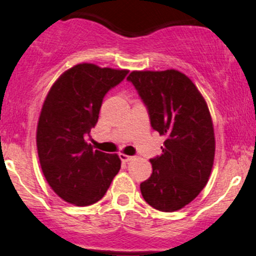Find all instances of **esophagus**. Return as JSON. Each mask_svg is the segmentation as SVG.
Wrapping results in <instances>:
<instances>
[{
	"label": "esophagus",
	"instance_id": "esophagus-1",
	"mask_svg": "<svg viewBox=\"0 0 256 256\" xmlns=\"http://www.w3.org/2000/svg\"><path fill=\"white\" fill-rule=\"evenodd\" d=\"M119 158H120V160L122 161V162H128V161L132 160V156H130V155L122 154V152H120V154H119Z\"/></svg>",
	"mask_w": 256,
	"mask_h": 256
}]
</instances>
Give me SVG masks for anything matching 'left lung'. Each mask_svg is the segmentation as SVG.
Segmentation results:
<instances>
[{"mask_svg": "<svg viewBox=\"0 0 256 256\" xmlns=\"http://www.w3.org/2000/svg\"><path fill=\"white\" fill-rule=\"evenodd\" d=\"M128 80L146 107L152 128L166 137L162 154L150 158L152 173L140 183V192L155 210L174 212L201 192L212 171L216 140L207 104L176 70L134 71Z\"/></svg>", "mask_w": 256, "mask_h": 256, "instance_id": "obj_1", "label": "left lung"}]
</instances>
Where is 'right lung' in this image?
<instances>
[{
	"label": "right lung",
	"instance_id": "add662e5",
	"mask_svg": "<svg viewBox=\"0 0 256 256\" xmlns=\"http://www.w3.org/2000/svg\"><path fill=\"white\" fill-rule=\"evenodd\" d=\"M128 73L80 64L64 72L46 95L37 126L38 158L46 182L68 204L100 201L119 172L118 155L94 150L86 140L106 94Z\"/></svg>",
	"mask_w": 256,
	"mask_h": 256
}]
</instances>
